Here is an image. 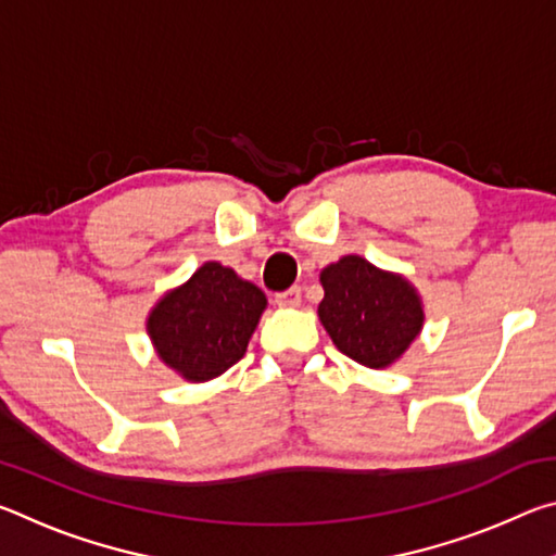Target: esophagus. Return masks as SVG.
<instances>
[{
    "instance_id": "obj_1",
    "label": "esophagus",
    "mask_w": 556,
    "mask_h": 556,
    "mask_svg": "<svg viewBox=\"0 0 556 556\" xmlns=\"http://www.w3.org/2000/svg\"><path fill=\"white\" fill-rule=\"evenodd\" d=\"M301 304V289L291 287L285 294H277V306L281 308H296Z\"/></svg>"
}]
</instances>
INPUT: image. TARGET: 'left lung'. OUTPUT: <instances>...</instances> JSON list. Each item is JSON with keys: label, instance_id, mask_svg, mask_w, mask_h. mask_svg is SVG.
<instances>
[{"label": "left lung", "instance_id": "8db88e82", "mask_svg": "<svg viewBox=\"0 0 556 556\" xmlns=\"http://www.w3.org/2000/svg\"><path fill=\"white\" fill-rule=\"evenodd\" d=\"M318 321L333 345L372 370L392 368L425 328V301L400 271L343 255L321 269Z\"/></svg>", "mask_w": 556, "mask_h": 556}]
</instances>
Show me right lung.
<instances>
[{"mask_svg":"<svg viewBox=\"0 0 556 556\" xmlns=\"http://www.w3.org/2000/svg\"><path fill=\"white\" fill-rule=\"evenodd\" d=\"M267 296L220 262H203L184 285L166 289L147 314L159 361L186 382H208L248 351Z\"/></svg>","mask_w":556,"mask_h":556,"instance_id":"1","label":"right lung"}]
</instances>
